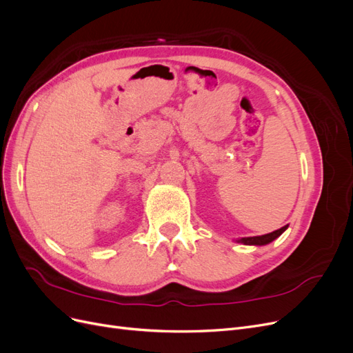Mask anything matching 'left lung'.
Returning <instances> with one entry per match:
<instances>
[{"label":"left lung","instance_id":"obj_1","mask_svg":"<svg viewBox=\"0 0 353 353\" xmlns=\"http://www.w3.org/2000/svg\"><path fill=\"white\" fill-rule=\"evenodd\" d=\"M287 225L276 230V231H272L270 234H265V236H258V237H244V239H240L239 243H243V244H256V245H263V244H268L271 241H274L276 237H280L281 234L285 231Z\"/></svg>","mask_w":353,"mask_h":353}]
</instances>
